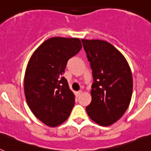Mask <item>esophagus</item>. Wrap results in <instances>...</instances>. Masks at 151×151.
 <instances>
[{"instance_id":"34e87169","label":"esophagus","mask_w":151,"mask_h":151,"mask_svg":"<svg viewBox=\"0 0 151 151\" xmlns=\"http://www.w3.org/2000/svg\"><path fill=\"white\" fill-rule=\"evenodd\" d=\"M82 94V91H81V90L78 91H77V92H76L77 96H80V95H81V94Z\"/></svg>"}]
</instances>
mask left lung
<instances>
[{
    "instance_id": "obj_1",
    "label": "left lung",
    "mask_w": 151,
    "mask_h": 151,
    "mask_svg": "<svg viewBox=\"0 0 151 151\" xmlns=\"http://www.w3.org/2000/svg\"><path fill=\"white\" fill-rule=\"evenodd\" d=\"M82 41L94 78L91 102L86 111L96 123L108 126L119 119L129 107L133 89L132 72L123 55L109 42Z\"/></svg>"
}]
</instances>
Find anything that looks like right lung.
Here are the masks:
<instances>
[{"mask_svg": "<svg viewBox=\"0 0 151 151\" xmlns=\"http://www.w3.org/2000/svg\"><path fill=\"white\" fill-rule=\"evenodd\" d=\"M82 49L78 38L54 37L31 57L24 78V91L31 111L45 125L64 122L75 104V95L63 76L68 60Z\"/></svg>", "mask_w": 151, "mask_h": 151, "instance_id": "obj_1", "label": "right lung"}]
</instances>
